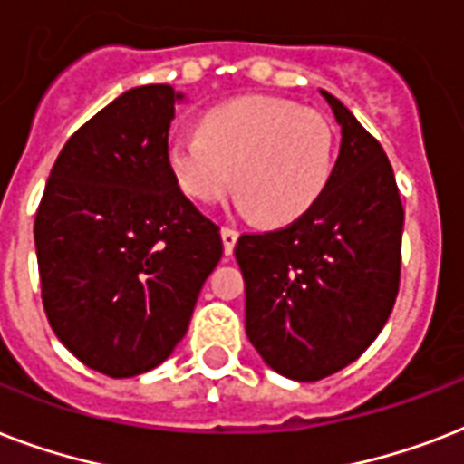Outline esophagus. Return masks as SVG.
I'll use <instances>...</instances> for the list:
<instances>
[{
  "instance_id": "34e87169",
  "label": "esophagus",
  "mask_w": 464,
  "mask_h": 464,
  "mask_svg": "<svg viewBox=\"0 0 464 464\" xmlns=\"http://www.w3.org/2000/svg\"><path fill=\"white\" fill-rule=\"evenodd\" d=\"M240 233L236 231V228H231V226H224L221 228V240H224V250L226 255L233 253V247H236V240H238Z\"/></svg>"
}]
</instances>
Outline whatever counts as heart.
<instances>
[{"instance_id":"obj_1","label":"heart","mask_w":464,"mask_h":464,"mask_svg":"<svg viewBox=\"0 0 464 464\" xmlns=\"http://www.w3.org/2000/svg\"><path fill=\"white\" fill-rule=\"evenodd\" d=\"M166 160L197 202H217L233 185L262 224H289L330 180L334 130L323 112L286 98L243 96L211 108L199 132L173 134Z\"/></svg>"}]
</instances>
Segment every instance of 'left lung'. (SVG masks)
<instances>
[{"mask_svg":"<svg viewBox=\"0 0 464 464\" xmlns=\"http://www.w3.org/2000/svg\"><path fill=\"white\" fill-rule=\"evenodd\" d=\"M337 163L315 204L286 228L240 236L246 332L265 363L313 382L356 361L388 323L402 260L404 209L388 156L342 101Z\"/></svg>","mask_w":464,"mask_h":464,"instance_id":"1","label":"left lung"}]
</instances>
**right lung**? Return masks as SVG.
<instances>
[{"label":"right lung","instance_id":"right-lung-1","mask_svg":"<svg viewBox=\"0 0 464 464\" xmlns=\"http://www.w3.org/2000/svg\"><path fill=\"white\" fill-rule=\"evenodd\" d=\"M182 93L125 91L54 160L35 214L47 320L98 373L132 378L173 353L224 243L166 160Z\"/></svg>","mask_w":464,"mask_h":464}]
</instances>
